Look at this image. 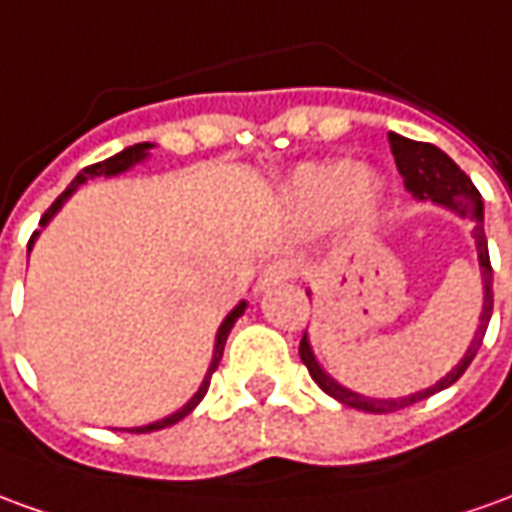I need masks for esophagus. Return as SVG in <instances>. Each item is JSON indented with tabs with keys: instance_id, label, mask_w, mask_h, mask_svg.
I'll return each instance as SVG.
<instances>
[{
	"instance_id": "34e87169",
	"label": "esophagus",
	"mask_w": 512,
	"mask_h": 512,
	"mask_svg": "<svg viewBox=\"0 0 512 512\" xmlns=\"http://www.w3.org/2000/svg\"><path fill=\"white\" fill-rule=\"evenodd\" d=\"M293 274H296V268H293L291 260H271L263 271H260V280H257V288L260 291H266V288H274V285H280V282L291 280Z\"/></svg>"
}]
</instances>
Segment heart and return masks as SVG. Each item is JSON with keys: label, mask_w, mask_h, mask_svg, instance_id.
Returning <instances> with one entry per match:
<instances>
[{"label": "heart", "mask_w": 512, "mask_h": 512, "mask_svg": "<svg viewBox=\"0 0 512 512\" xmlns=\"http://www.w3.org/2000/svg\"><path fill=\"white\" fill-rule=\"evenodd\" d=\"M293 207L310 221H332L341 213L371 219L382 199V185L352 160L307 163L288 185Z\"/></svg>", "instance_id": "b5f03b06"}]
</instances>
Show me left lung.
Wrapping results in <instances>:
<instances>
[{"label": "left lung", "instance_id": "left-lung-1", "mask_svg": "<svg viewBox=\"0 0 512 512\" xmlns=\"http://www.w3.org/2000/svg\"><path fill=\"white\" fill-rule=\"evenodd\" d=\"M388 141H391L396 169L402 174L405 188L410 194L416 196V199H421V202H435V205L449 207L452 213L463 216V219H474V244H477V257H480L482 291H485V299H482L480 327L474 332V341L468 343L463 360H460L441 382H435L432 388L410 393V396H399V399L363 396V393H355L349 391V388H343V385H338L324 368L318 366V360L316 355H313V349H310V341H307L305 332V335H302V343H299V357H302V363H305L307 371H310V377L318 382L321 391L330 393L332 399H338V402L346 407L363 410V413H393V410L416 405L421 399H430L432 393L455 385V382L463 377V371L471 366V360L477 357V352H480L482 338H485V330H488V321H491L493 313V268L491 257H488V238H485V227H482L480 191L474 188V182L468 180L466 171H460V166H457L455 160L446 155V152H441L438 146L410 141V138H402V135H396V132H388Z\"/></svg>", "mask_w": 512, "mask_h": 512}]
</instances>
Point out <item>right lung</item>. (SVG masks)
Listing matches in <instances>:
<instances>
[{"mask_svg":"<svg viewBox=\"0 0 512 512\" xmlns=\"http://www.w3.org/2000/svg\"><path fill=\"white\" fill-rule=\"evenodd\" d=\"M149 149H152V144L127 146V149H124V152H119V155L107 157V160H102V163H94V166L82 169L80 174L74 177V182H71L69 188H66L63 194L57 196L55 202H52V207H49L44 216H41V227H46V224H49V219H52L57 210L63 207V202H66V199H69V196L74 194L77 188H80L82 182L94 180V177H116V174H121V171L132 169L135 163H141V160L149 155ZM35 235H38V232H32L30 246H32V241H35ZM244 310H246V302H241V305H235V310H232L230 316L221 321L219 332H216V349H213V363H210V368H207V377L202 380V385H199V391L191 396V402H188V405H182L180 410H177V413H171V416L160 418V421H152V424H146V427H130L127 432H155V430H163V427H171V424L182 421V418L188 416V413H191V410H194V407L202 402V396L207 393V385H210V377H213V371L219 368V360H221V355H224V343H227V335H230V330L235 327V321L244 316Z\"/></svg>","mask_w":512,"mask_h":512,"instance_id":"right-lung-1","label":"right lung"}]
</instances>
